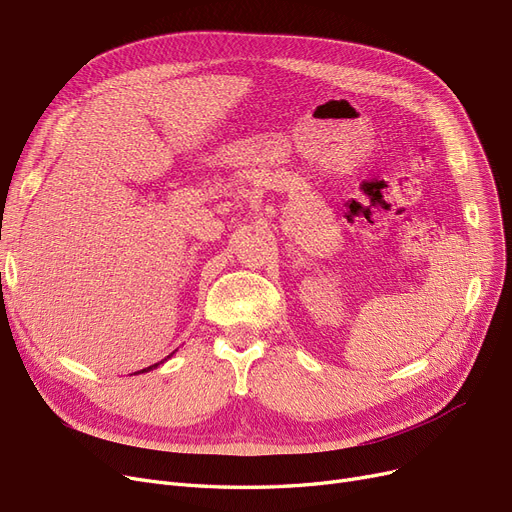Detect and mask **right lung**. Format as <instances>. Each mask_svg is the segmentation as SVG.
Segmentation results:
<instances>
[{"label": "right lung", "mask_w": 512, "mask_h": 512, "mask_svg": "<svg viewBox=\"0 0 512 512\" xmlns=\"http://www.w3.org/2000/svg\"><path fill=\"white\" fill-rule=\"evenodd\" d=\"M171 355H173V353H171ZM171 355H167V358H165V360H169V358H171ZM165 360H161L159 364H152V366H148V368H144V370H140V372H150V370H154V368H157V366H161V364H163Z\"/></svg>", "instance_id": "obj_1"}]
</instances>
